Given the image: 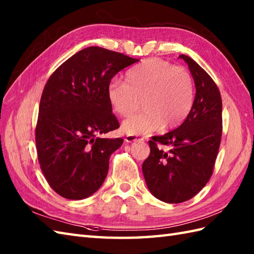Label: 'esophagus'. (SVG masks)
Segmentation results:
<instances>
[{
    "instance_id": "esophagus-1",
    "label": "esophagus",
    "mask_w": 254,
    "mask_h": 254,
    "mask_svg": "<svg viewBox=\"0 0 254 254\" xmlns=\"http://www.w3.org/2000/svg\"><path fill=\"white\" fill-rule=\"evenodd\" d=\"M144 138H141L139 136H134V135H127L126 138H124V141L127 143H132V142H135V141H143Z\"/></svg>"
}]
</instances>
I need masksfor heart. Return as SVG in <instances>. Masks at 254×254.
Wrapping results in <instances>:
<instances>
[{"label":"heart","mask_w":254,"mask_h":254,"mask_svg":"<svg viewBox=\"0 0 254 254\" xmlns=\"http://www.w3.org/2000/svg\"><path fill=\"white\" fill-rule=\"evenodd\" d=\"M126 84L111 80L107 99L120 117L138 109L144 112L124 120L122 130L130 135L148 134L161 127H177L190 113L194 100V84L186 68L160 59H147L126 73Z\"/></svg>","instance_id":"b5f03b06"}]
</instances>
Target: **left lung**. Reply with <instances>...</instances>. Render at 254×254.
Segmentation results:
<instances>
[{
  "mask_svg": "<svg viewBox=\"0 0 254 254\" xmlns=\"http://www.w3.org/2000/svg\"><path fill=\"white\" fill-rule=\"evenodd\" d=\"M195 85L192 109L179 127L149 141L150 154L142 169L148 190L166 203H181L192 198L208 182L222 138V98L209 75L181 55ZM168 144L165 152L158 144Z\"/></svg>",
  "mask_w": 254,
  "mask_h": 254,
  "instance_id": "8db88e82",
  "label": "left lung"
}]
</instances>
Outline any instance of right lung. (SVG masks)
I'll list each match as a JSON object with an SVG mask.
<instances>
[{
    "label": "right lung",
    "mask_w": 254,
    "mask_h": 254,
    "mask_svg": "<svg viewBox=\"0 0 254 254\" xmlns=\"http://www.w3.org/2000/svg\"><path fill=\"white\" fill-rule=\"evenodd\" d=\"M122 53L89 47L53 73L42 91L36 127L38 160L50 187L68 199L99 190L110 155L123 139L100 135L119 122L107 99L112 77L137 62Z\"/></svg>",
    "instance_id": "right-lung-1"
}]
</instances>
